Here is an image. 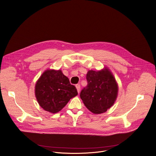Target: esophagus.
Masks as SVG:
<instances>
[{
  "label": "esophagus",
  "instance_id": "1",
  "mask_svg": "<svg viewBox=\"0 0 156 156\" xmlns=\"http://www.w3.org/2000/svg\"><path fill=\"white\" fill-rule=\"evenodd\" d=\"M76 89H77V92L79 93V92H80V84H77V85H76Z\"/></svg>",
  "mask_w": 156,
  "mask_h": 156
}]
</instances>
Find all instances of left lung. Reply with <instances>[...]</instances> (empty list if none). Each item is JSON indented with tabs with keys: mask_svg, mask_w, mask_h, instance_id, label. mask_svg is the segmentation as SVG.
<instances>
[{
	"mask_svg": "<svg viewBox=\"0 0 156 156\" xmlns=\"http://www.w3.org/2000/svg\"><path fill=\"white\" fill-rule=\"evenodd\" d=\"M87 86L80 97L87 108L95 114L107 111L114 104L118 95V85L111 71L105 67L100 71L89 70Z\"/></svg>",
	"mask_w": 156,
	"mask_h": 156,
	"instance_id": "8db88e82",
	"label": "left lung"
}]
</instances>
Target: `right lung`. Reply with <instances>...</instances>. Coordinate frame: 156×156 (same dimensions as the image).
<instances>
[{
	"mask_svg": "<svg viewBox=\"0 0 156 156\" xmlns=\"http://www.w3.org/2000/svg\"><path fill=\"white\" fill-rule=\"evenodd\" d=\"M77 94L76 87L70 83L61 70H45L35 86V95L39 105L53 114L60 111Z\"/></svg>",
	"mask_w": 156,
	"mask_h": 156,
	"instance_id": "1",
	"label": "right lung"
}]
</instances>
